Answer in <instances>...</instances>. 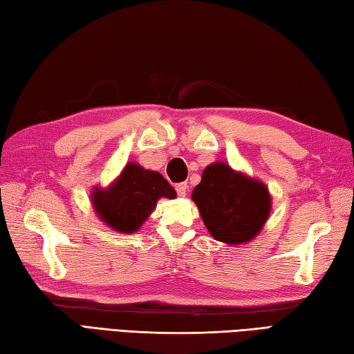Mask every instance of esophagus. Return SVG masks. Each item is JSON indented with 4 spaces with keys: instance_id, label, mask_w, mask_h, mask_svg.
Segmentation results:
<instances>
[{
    "instance_id": "obj_1",
    "label": "esophagus",
    "mask_w": 354,
    "mask_h": 354,
    "mask_svg": "<svg viewBox=\"0 0 354 354\" xmlns=\"http://www.w3.org/2000/svg\"><path fill=\"white\" fill-rule=\"evenodd\" d=\"M176 191H177V194L180 197H185L186 194H188V185H186V183H178L176 186Z\"/></svg>"
}]
</instances>
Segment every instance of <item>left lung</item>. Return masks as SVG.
<instances>
[{
	"label": "left lung",
	"mask_w": 354,
	"mask_h": 354,
	"mask_svg": "<svg viewBox=\"0 0 354 354\" xmlns=\"http://www.w3.org/2000/svg\"><path fill=\"white\" fill-rule=\"evenodd\" d=\"M192 200L209 234L228 245L254 239L271 211L268 188L222 162L206 166Z\"/></svg>",
	"instance_id": "1"
}]
</instances>
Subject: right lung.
<instances>
[{"instance_id":"1","label":"right lung","mask_w":354,"mask_h":354,"mask_svg":"<svg viewBox=\"0 0 354 354\" xmlns=\"http://www.w3.org/2000/svg\"><path fill=\"white\" fill-rule=\"evenodd\" d=\"M176 198L162 174L128 163L109 188L92 191V205L103 222L118 232H136L156 208L158 198Z\"/></svg>"}]
</instances>
